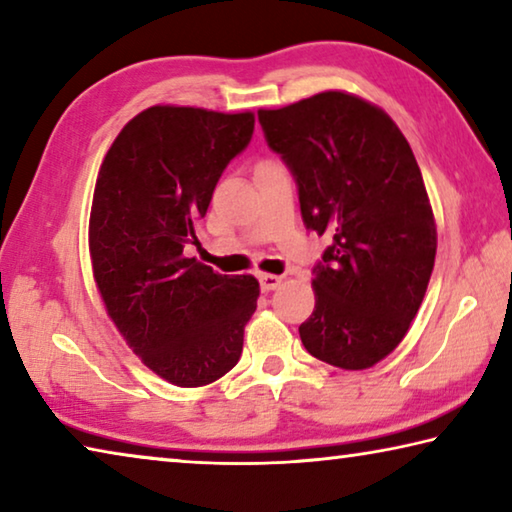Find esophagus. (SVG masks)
Here are the masks:
<instances>
[{"instance_id":"34e87169","label":"esophagus","mask_w":512,"mask_h":512,"mask_svg":"<svg viewBox=\"0 0 512 512\" xmlns=\"http://www.w3.org/2000/svg\"><path fill=\"white\" fill-rule=\"evenodd\" d=\"M282 277L280 275H273V273H262L259 275V284H262V291H275L280 287Z\"/></svg>"}]
</instances>
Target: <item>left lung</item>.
Returning <instances> with one entry per match:
<instances>
[{
	"instance_id": "obj_1",
	"label": "left lung",
	"mask_w": 512,
	"mask_h": 512,
	"mask_svg": "<svg viewBox=\"0 0 512 512\" xmlns=\"http://www.w3.org/2000/svg\"><path fill=\"white\" fill-rule=\"evenodd\" d=\"M257 117L296 176L302 221L329 239L302 345L329 366L372 368L409 332L436 262V219L411 146L386 110L343 90Z\"/></svg>"
}]
</instances>
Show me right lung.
Listing matches in <instances>:
<instances>
[{"label":"right lung","instance_id":"obj_1","mask_svg":"<svg viewBox=\"0 0 512 512\" xmlns=\"http://www.w3.org/2000/svg\"><path fill=\"white\" fill-rule=\"evenodd\" d=\"M253 128L250 110L158 103L121 128L101 162L88 230L94 282L128 348L173 386H207L235 368L257 309L253 275H221L183 253Z\"/></svg>","mask_w":512,"mask_h":512}]
</instances>
